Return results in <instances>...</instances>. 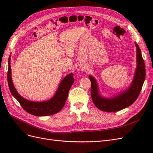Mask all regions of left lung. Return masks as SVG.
<instances>
[{"mask_svg": "<svg viewBox=\"0 0 153 153\" xmlns=\"http://www.w3.org/2000/svg\"><path fill=\"white\" fill-rule=\"evenodd\" d=\"M137 47V68L133 80L128 89L112 98H105L98 92V84L95 78L89 75L91 82V98L98 109L104 112H117L133 104L139 96L146 78V66L142 58L141 50L138 45Z\"/></svg>", "mask_w": 153, "mask_h": 153, "instance_id": "1", "label": "left lung"}]
</instances>
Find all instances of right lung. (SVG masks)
Returning <instances> with one entry per match:
<instances>
[{
    "instance_id": "1",
    "label": "right lung",
    "mask_w": 153,
    "mask_h": 153,
    "mask_svg": "<svg viewBox=\"0 0 153 153\" xmlns=\"http://www.w3.org/2000/svg\"><path fill=\"white\" fill-rule=\"evenodd\" d=\"M10 61L11 55L8 59L7 82L9 88L12 95L27 112L36 116H46L56 114L62 109L67 100L69 91L74 82L73 73L69 74L63 78L52 98L41 102H35L25 99L18 93L12 81Z\"/></svg>"
}]
</instances>
